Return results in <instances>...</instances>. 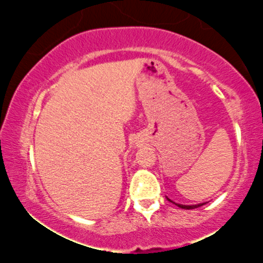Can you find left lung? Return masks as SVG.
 I'll return each instance as SVG.
<instances>
[{"mask_svg": "<svg viewBox=\"0 0 263 263\" xmlns=\"http://www.w3.org/2000/svg\"><path fill=\"white\" fill-rule=\"evenodd\" d=\"M168 200L170 201H172L170 198H167ZM172 203H174V201H172ZM177 205V206H179V208H182V209H195V208H199V206H201V205H204L205 203H201V204H197V205H183V204H178V203H174Z\"/></svg>", "mask_w": 263, "mask_h": 263, "instance_id": "left-lung-1", "label": "left lung"}]
</instances>
